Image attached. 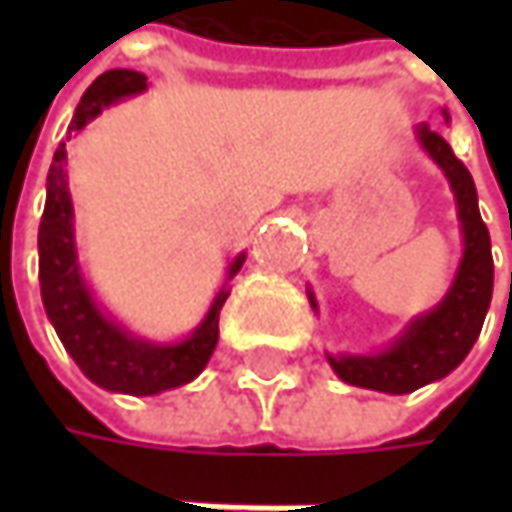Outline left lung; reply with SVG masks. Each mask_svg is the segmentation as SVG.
<instances>
[{
  "instance_id": "8db88e82",
  "label": "left lung",
  "mask_w": 512,
  "mask_h": 512,
  "mask_svg": "<svg viewBox=\"0 0 512 512\" xmlns=\"http://www.w3.org/2000/svg\"><path fill=\"white\" fill-rule=\"evenodd\" d=\"M419 139L453 185L459 219H462L464 259L442 305L416 319L390 350L376 356H339V359L327 356L342 382L379 390V393H413L456 370L479 339L493 296L490 233L479 216L473 176L453 156L444 136L422 125Z\"/></svg>"
}]
</instances>
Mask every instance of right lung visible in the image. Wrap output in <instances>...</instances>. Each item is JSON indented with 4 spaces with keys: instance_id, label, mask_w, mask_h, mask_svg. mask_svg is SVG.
<instances>
[{
    "instance_id": "add662e5",
    "label": "right lung",
    "mask_w": 512,
    "mask_h": 512,
    "mask_svg": "<svg viewBox=\"0 0 512 512\" xmlns=\"http://www.w3.org/2000/svg\"><path fill=\"white\" fill-rule=\"evenodd\" d=\"M148 88V76L139 70H105L96 82L85 90L76 116L70 122V133L82 130L99 110ZM65 145L53 153L48 170V199L39 225V285L48 319L56 327L73 362L88 376L90 382L130 393V396H153L170 387L187 384L205 370L213 347L219 342V310L225 305L227 293L222 290L205 316L199 330L179 344H145L130 339L125 330L113 325L93 305L88 287L79 276L76 250H73V207H70L68 182H65ZM245 256H239L230 276L242 267Z\"/></svg>"
}]
</instances>
